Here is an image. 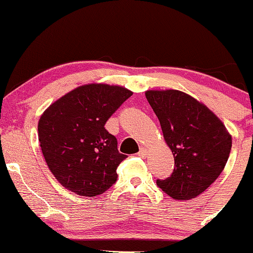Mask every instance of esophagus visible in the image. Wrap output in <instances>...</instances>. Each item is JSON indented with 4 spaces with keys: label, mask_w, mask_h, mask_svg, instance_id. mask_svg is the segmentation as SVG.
<instances>
[{
    "label": "esophagus",
    "mask_w": 253,
    "mask_h": 253,
    "mask_svg": "<svg viewBox=\"0 0 253 253\" xmlns=\"http://www.w3.org/2000/svg\"><path fill=\"white\" fill-rule=\"evenodd\" d=\"M147 153H148V150H147L146 147H141L140 150H138V155L142 158H144L147 155Z\"/></svg>",
    "instance_id": "esophagus-1"
}]
</instances>
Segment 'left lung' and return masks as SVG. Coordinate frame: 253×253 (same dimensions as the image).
Instances as JSON below:
<instances>
[{
  "label": "left lung",
  "instance_id": "8db88e82",
  "mask_svg": "<svg viewBox=\"0 0 253 253\" xmlns=\"http://www.w3.org/2000/svg\"><path fill=\"white\" fill-rule=\"evenodd\" d=\"M174 158L171 177L158 179L169 197L188 201L206 191L225 169L232 136L206 105L177 89L146 92Z\"/></svg>",
  "mask_w": 253,
  "mask_h": 253
}]
</instances>
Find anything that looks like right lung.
Wrapping results in <instances>:
<instances>
[{
    "mask_svg": "<svg viewBox=\"0 0 253 253\" xmlns=\"http://www.w3.org/2000/svg\"><path fill=\"white\" fill-rule=\"evenodd\" d=\"M126 87L88 84L52 103L38 122V138L49 169L62 186L84 197L101 195L117 180L126 158L105 123L129 96Z\"/></svg>",
    "mask_w": 253,
    "mask_h": 253,
    "instance_id": "add662e5",
    "label": "right lung"
}]
</instances>
